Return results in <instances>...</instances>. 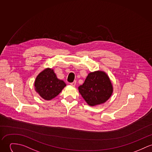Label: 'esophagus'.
Masks as SVG:
<instances>
[{"label": "esophagus", "instance_id": "34e87169", "mask_svg": "<svg viewBox=\"0 0 152 152\" xmlns=\"http://www.w3.org/2000/svg\"><path fill=\"white\" fill-rule=\"evenodd\" d=\"M76 83V82L75 81V82H72V83H70V84L71 86H75Z\"/></svg>", "mask_w": 152, "mask_h": 152}]
</instances>
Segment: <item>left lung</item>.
Here are the masks:
<instances>
[{
    "mask_svg": "<svg viewBox=\"0 0 152 152\" xmlns=\"http://www.w3.org/2000/svg\"><path fill=\"white\" fill-rule=\"evenodd\" d=\"M78 88L83 98L90 106L104 103L113 93L111 82L102 71L90 73L84 83Z\"/></svg>",
    "mask_w": 152,
    "mask_h": 152,
    "instance_id": "1",
    "label": "left lung"
}]
</instances>
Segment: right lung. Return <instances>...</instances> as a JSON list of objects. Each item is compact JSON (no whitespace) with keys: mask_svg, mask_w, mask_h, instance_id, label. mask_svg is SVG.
<instances>
[{"mask_svg":"<svg viewBox=\"0 0 152 152\" xmlns=\"http://www.w3.org/2000/svg\"><path fill=\"white\" fill-rule=\"evenodd\" d=\"M66 86L63 80L57 77L54 70L47 68L40 72L36 78V91L46 100H50L60 93Z\"/></svg>","mask_w":152,"mask_h":152,"instance_id":"obj_1","label":"right lung"}]
</instances>
